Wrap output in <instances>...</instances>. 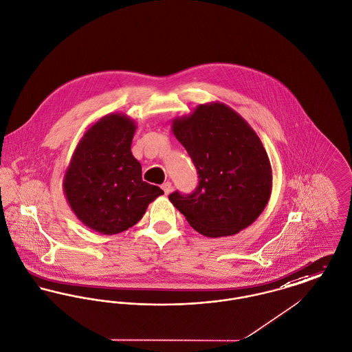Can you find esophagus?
<instances>
[{
	"mask_svg": "<svg viewBox=\"0 0 352 352\" xmlns=\"http://www.w3.org/2000/svg\"><path fill=\"white\" fill-rule=\"evenodd\" d=\"M162 188H163V190H164L166 195H169V192H170V189H172V184H170L169 182H166L164 184L162 185Z\"/></svg>",
	"mask_w": 352,
	"mask_h": 352,
	"instance_id": "obj_1",
	"label": "esophagus"
}]
</instances>
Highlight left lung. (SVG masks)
Wrapping results in <instances>:
<instances>
[{
	"label": "left lung",
	"mask_w": 352,
	"mask_h": 352,
	"mask_svg": "<svg viewBox=\"0 0 352 352\" xmlns=\"http://www.w3.org/2000/svg\"><path fill=\"white\" fill-rule=\"evenodd\" d=\"M172 132L199 173L190 195L169 201L206 237L233 236L258 219L272 195L273 175L258 135L240 113L212 102L172 120Z\"/></svg>",
	"instance_id": "left-lung-1"
}]
</instances>
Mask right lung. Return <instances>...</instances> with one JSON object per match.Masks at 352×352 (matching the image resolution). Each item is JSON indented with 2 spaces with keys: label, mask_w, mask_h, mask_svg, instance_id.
<instances>
[{
  "label": "right lung",
  "mask_w": 352,
  "mask_h": 352,
  "mask_svg": "<svg viewBox=\"0 0 352 352\" xmlns=\"http://www.w3.org/2000/svg\"><path fill=\"white\" fill-rule=\"evenodd\" d=\"M136 123L113 112L86 131L63 177L66 200L78 220L100 234L127 230L164 192L142 179L131 152Z\"/></svg>",
  "instance_id": "add662e5"
}]
</instances>
